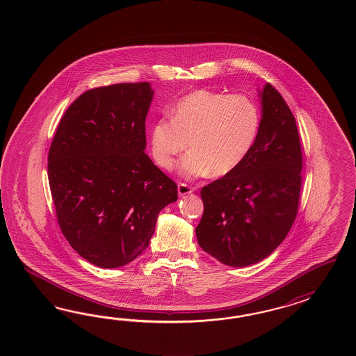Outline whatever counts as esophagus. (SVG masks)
Here are the masks:
<instances>
[{
  "label": "esophagus",
  "instance_id": "obj_1",
  "mask_svg": "<svg viewBox=\"0 0 356 356\" xmlns=\"http://www.w3.org/2000/svg\"><path fill=\"white\" fill-rule=\"evenodd\" d=\"M177 192H179V195H186V194L193 192V188L189 186L188 184L180 183L177 185Z\"/></svg>",
  "mask_w": 356,
  "mask_h": 356
}]
</instances>
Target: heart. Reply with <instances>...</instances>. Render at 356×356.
I'll return each mask as SVG.
<instances>
[{
	"mask_svg": "<svg viewBox=\"0 0 356 356\" xmlns=\"http://www.w3.org/2000/svg\"><path fill=\"white\" fill-rule=\"evenodd\" d=\"M170 118L151 127V154L159 167L171 170L188 146L191 151L180 163L186 177L235 171L259 134V107L244 95L197 90L171 108Z\"/></svg>",
	"mask_w": 356,
	"mask_h": 356,
	"instance_id": "b5f03b06",
	"label": "heart"
}]
</instances>
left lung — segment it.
Masks as SVG:
<instances>
[{"mask_svg":"<svg viewBox=\"0 0 356 356\" xmlns=\"http://www.w3.org/2000/svg\"><path fill=\"white\" fill-rule=\"evenodd\" d=\"M257 140L235 171L201 189L204 216L195 227L200 247L222 264L248 266L266 259L298 216L302 155L291 109L275 87L259 94Z\"/></svg>","mask_w":356,"mask_h":356,"instance_id":"left-lung-1","label":"left lung"}]
</instances>
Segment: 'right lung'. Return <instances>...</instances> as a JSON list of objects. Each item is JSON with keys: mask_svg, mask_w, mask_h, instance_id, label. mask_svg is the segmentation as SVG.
Masks as SVG:
<instances>
[{"mask_svg": "<svg viewBox=\"0 0 356 356\" xmlns=\"http://www.w3.org/2000/svg\"><path fill=\"white\" fill-rule=\"evenodd\" d=\"M150 83L91 88L66 109L48 152L58 226L99 268L129 264L149 247L177 185L145 152Z\"/></svg>", "mask_w": 356, "mask_h": 356, "instance_id": "add662e5", "label": "right lung"}]
</instances>
